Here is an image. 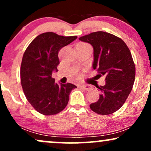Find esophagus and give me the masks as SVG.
I'll use <instances>...</instances> for the list:
<instances>
[{
  "label": "esophagus",
  "instance_id": "obj_1",
  "mask_svg": "<svg viewBox=\"0 0 151 151\" xmlns=\"http://www.w3.org/2000/svg\"><path fill=\"white\" fill-rule=\"evenodd\" d=\"M80 88H81L82 89L86 90V91H91L92 87L90 85H81L80 86Z\"/></svg>",
  "mask_w": 151,
  "mask_h": 151
}]
</instances>
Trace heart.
I'll return each instance as SVG.
<instances>
[{"label":"heart","instance_id":"obj_1","mask_svg":"<svg viewBox=\"0 0 151 151\" xmlns=\"http://www.w3.org/2000/svg\"><path fill=\"white\" fill-rule=\"evenodd\" d=\"M78 45H81V46H89L88 45H87V44H86V43H79V44H78Z\"/></svg>","mask_w":151,"mask_h":151}]
</instances>
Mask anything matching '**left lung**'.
I'll use <instances>...</instances> for the list:
<instances>
[{"label":"left lung","instance_id":"8db88e82","mask_svg":"<svg viewBox=\"0 0 151 151\" xmlns=\"http://www.w3.org/2000/svg\"><path fill=\"white\" fill-rule=\"evenodd\" d=\"M79 40L92 46L93 69L106 77L105 85L96 86L100 98L90 107L101 115L113 114L123 106L134 84L135 65L130 51L121 38L106 32H94Z\"/></svg>","mask_w":151,"mask_h":151}]
</instances>
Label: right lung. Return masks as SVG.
I'll use <instances>...</instances> for the list:
<instances>
[{"instance_id": "obj_1", "label": "right lung", "mask_w": 151, "mask_h": 151, "mask_svg": "<svg viewBox=\"0 0 151 151\" xmlns=\"http://www.w3.org/2000/svg\"><path fill=\"white\" fill-rule=\"evenodd\" d=\"M77 36L64 37L52 32L37 36L26 49L21 65V83L26 99L43 115H54L65 108L72 90L70 83H55L51 77L57 72L58 51L72 42Z\"/></svg>"}]
</instances>
